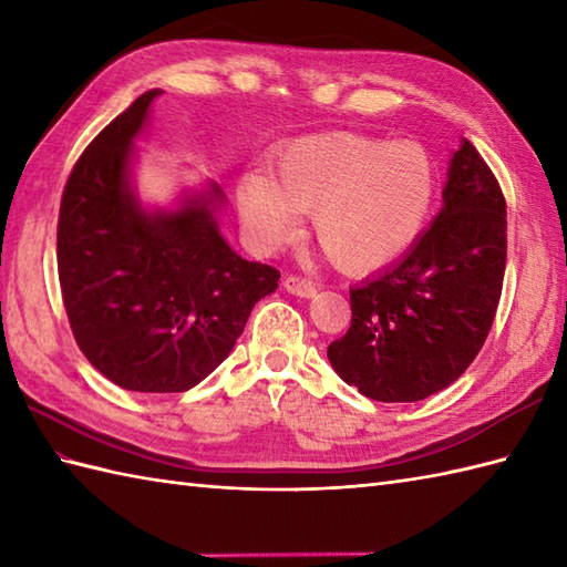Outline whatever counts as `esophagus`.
Returning a JSON list of instances; mask_svg holds the SVG:
<instances>
[{"instance_id": "1", "label": "esophagus", "mask_w": 567, "mask_h": 567, "mask_svg": "<svg viewBox=\"0 0 567 567\" xmlns=\"http://www.w3.org/2000/svg\"><path fill=\"white\" fill-rule=\"evenodd\" d=\"M282 285H285L289 295H297V297H305V299L316 295V285L307 278H299V275H287Z\"/></svg>"}]
</instances>
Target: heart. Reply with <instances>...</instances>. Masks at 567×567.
<instances>
[{"mask_svg":"<svg viewBox=\"0 0 567 567\" xmlns=\"http://www.w3.org/2000/svg\"><path fill=\"white\" fill-rule=\"evenodd\" d=\"M437 197V168L415 142L321 133L289 142L270 176L246 174L236 188L244 229L260 251L292 241L301 213L336 268L372 272L411 248Z\"/></svg>","mask_w":567,"mask_h":567,"instance_id":"obj_1","label":"heart"}]
</instances>
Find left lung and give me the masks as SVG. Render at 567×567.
Returning <instances> with one entry per match:
<instances>
[{"label":"left lung","mask_w":567,"mask_h":567,"mask_svg":"<svg viewBox=\"0 0 567 567\" xmlns=\"http://www.w3.org/2000/svg\"><path fill=\"white\" fill-rule=\"evenodd\" d=\"M442 209L399 262L350 289L352 321L328 346L338 377L384 403L423 401L476 360L507 260V205L468 140L452 154Z\"/></svg>","instance_id":"1"}]
</instances>
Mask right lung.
<instances>
[{
	"label": "right lung",
	"instance_id": "1",
	"mask_svg": "<svg viewBox=\"0 0 567 567\" xmlns=\"http://www.w3.org/2000/svg\"><path fill=\"white\" fill-rule=\"evenodd\" d=\"M159 89L135 99L79 156L62 193L58 275L79 350L113 384L181 393L227 360L280 272L224 239L215 183L174 209H144L130 178Z\"/></svg>",
	"mask_w": 567,
	"mask_h": 567
}]
</instances>
